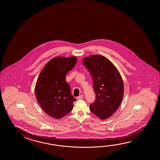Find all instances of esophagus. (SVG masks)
Masks as SVG:
<instances>
[{"instance_id": "34e87169", "label": "esophagus", "mask_w": 160, "mask_h": 160, "mask_svg": "<svg viewBox=\"0 0 160 160\" xmlns=\"http://www.w3.org/2000/svg\"><path fill=\"white\" fill-rule=\"evenodd\" d=\"M83 98V95H79V97L77 98V99L78 100L82 99Z\"/></svg>"}]
</instances>
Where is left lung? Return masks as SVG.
Listing matches in <instances>:
<instances>
[{
  "label": "left lung",
  "mask_w": 160,
  "mask_h": 160,
  "mask_svg": "<svg viewBox=\"0 0 160 160\" xmlns=\"http://www.w3.org/2000/svg\"><path fill=\"white\" fill-rule=\"evenodd\" d=\"M93 80L95 100L90 109L101 119L109 118L117 110L123 99V82L117 68L102 55L90 56L82 60Z\"/></svg>",
  "instance_id": "obj_1"
}]
</instances>
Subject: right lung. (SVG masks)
Instances as JSON below:
<instances>
[{
  "mask_svg": "<svg viewBox=\"0 0 160 160\" xmlns=\"http://www.w3.org/2000/svg\"><path fill=\"white\" fill-rule=\"evenodd\" d=\"M77 58L56 57L42 68L35 86V95L45 113L60 119L71 112L76 101L66 81L67 73L76 65Z\"/></svg>",
  "mask_w": 160,
  "mask_h": 160,
  "instance_id": "add662e5",
  "label": "right lung"
}]
</instances>
